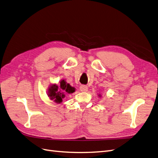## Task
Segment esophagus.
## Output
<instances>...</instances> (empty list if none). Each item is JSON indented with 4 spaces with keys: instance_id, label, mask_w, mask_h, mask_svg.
<instances>
[{
    "instance_id": "1",
    "label": "esophagus",
    "mask_w": 158,
    "mask_h": 158,
    "mask_svg": "<svg viewBox=\"0 0 158 158\" xmlns=\"http://www.w3.org/2000/svg\"><path fill=\"white\" fill-rule=\"evenodd\" d=\"M88 86L85 85H81L80 86V89L81 92H87L88 91Z\"/></svg>"
}]
</instances>
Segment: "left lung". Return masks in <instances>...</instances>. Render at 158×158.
Returning a JSON list of instances; mask_svg holds the SVG:
<instances>
[{
  "label": "left lung",
  "instance_id": "8db88e82",
  "mask_svg": "<svg viewBox=\"0 0 158 158\" xmlns=\"http://www.w3.org/2000/svg\"><path fill=\"white\" fill-rule=\"evenodd\" d=\"M98 96H99V97H101V95H100V94H99V95H98Z\"/></svg>",
  "mask_w": 158,
  "mask_h": 158
}]
</instances>
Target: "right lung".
Listing matches in <instances>:
<instances>
[{
    "label": "right lung",
    "instance_id": "1",
    "mask_svg": "<svg viewBox=\"0 0 158 158\" xmlns=\"http://www.w3.org/2000/svg\"><path fill=\"white\" fill-rule=\"evenodd\" d=\"M75 88L66 82L64 80L60 81L59 85L52 84L48 89V96L56 103H60L65 97L64 93L73 94Z\"/></svg>",
    "mask_w": 158,
    "mask_h": 158
}]
</instances>
